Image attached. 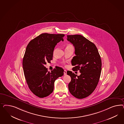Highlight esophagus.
<instances>
[{
    "label": "esophagus",
    "mask_w": 124,
    "mask_h": 124,
    "mask_svg": "<svg viewBox=\"0 0 124 124\" xmlns=\"http://www.w3.org/2000/svg\"><path fill=\"white\" fill-rule=\"evenodd\" d=\"M64 75H66L67 74V71L66 70H64Z\"/></svg>",
    "instance_id": "obj_1"
}]
</instances>
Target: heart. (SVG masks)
Returning <instances> with one entry per match:
<instances>
[{"label":"heart","instance_id":"heart-1","mask_svg":"<svg viewBox=\"0 0 124 124\" xmlns=\"http://www.w3.org/2000/svg\"><path fill=\"white\" fill-rule=\"evenodd\" d=\"M70 46H72L71 45H68L66 46V47H70Z\"/></svg>","mask_w":124,"mask_h":124}]
</instances>
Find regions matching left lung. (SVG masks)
Instances as JSON below:
<instances>
[{"instance_id":"obj_1","label":"left lung","mask_w":124,"mask_h":124,"mask_svg":"<svg viewBox=\"0 0 124 124\" xmlns=\"http://www.w3.org/2000/svg\"><path fill=\"white\" fill-rule=\"evenodd\" d=\"M67 40L75 49V56L71 60L73 71L79 70L80 75L67 71L71 78L68 87L70 93L78 99L92 94L97 85L101 72V58L97 48L92 42L81 35H67Z\"/></svg>"}]
</instances>
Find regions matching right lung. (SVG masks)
<instances>
[{"instance_id": "1", "label": "right lung", "mask_w": 124, "mask_h": 124, "mask_svg": "<svg viewBox=\"0 0 124 124\" xmlns=\"http://www.w3.org/2000/svg\"><path fill=\"white\" fill-rule=\"evenodd\" d=\"M63 34L44 33L31 40L27 46L23 68L27 83L31 92L39 98L45 97L54 90V83L64 75V70L57 67L48 71L45 65L52 60L57 44L64 41Z\"/></svg>"}]
</instances>
